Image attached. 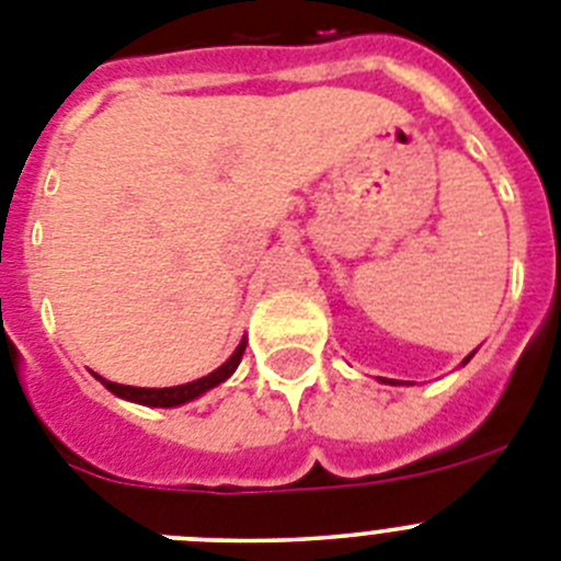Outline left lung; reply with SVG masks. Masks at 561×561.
Wrapping results in <instances>:
<instances>
[{"label": "left lung", "mask_w": 561, "mask_h": 561, "mask_svg": "<svg viewBox=\"0 0 561 561\" xmlns=\"http://www.w3.org/2000/svg\"><path fill=\"white\" fill-rule=\"evenodd\" d=\"M466 362H469V356H466Z\"/></svg>", "instance_id": "8db88e82"}]
</instances>
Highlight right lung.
I'll return each mask as SVG.
<instances>
[{
    "mask_svg": "<svg viewBox=\"0 0 561 561\" xmlns=\"http://www.w3.org/2000/svg\"><path fill=\"white\" fill-rule=\"evenodd\" d=\"M244 348H247V342H241V345L236 348V354H232L230 359L221 365V368H216L213 374L202 376V379H196V381L180 385V388H131V385H117V381L101 379V376H98V379L106 385V390H112V393L121 396V399L137 401V404H146V408H176V404L193 401L196 396L207 393L210 388L221 385V381H225L227 376L238 368V362H241V356H244Z\"/></svg>",
    "mask_w": 561,
    "mask_h": 561,
    "instance_id": "right-lung-1",
    "label": "right lung"
}]
</instances>
